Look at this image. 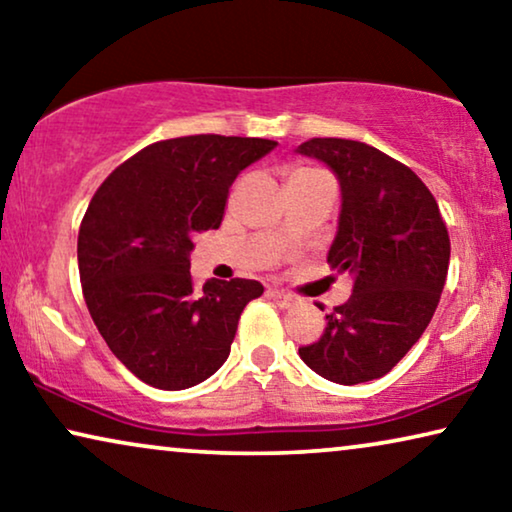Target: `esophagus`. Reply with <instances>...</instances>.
<instances>
[{
    "instance_id": "esophagus-1",
    "label": "esophagus",
    "mask_w": 512,
    "mask_h": 512,
    "mask_svg": "<svg viewBox=\"0 0 512 512\" xmlns=\"http://www.w3.org/2000/svg\"><path fill=\"white\" fill-rule=\"evenodd\" d=\"M270 298L275 300V303L279 305V307H293L298 303V298L296 296H291V293H284V291H270Z\"/></svg>"
}]
</instances>
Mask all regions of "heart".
Segmentation results:
<instances>
[{
    "label": "heart",
    "mask_w": 512,
    "mask_h": 512,
    "mask_svg": "<svg viewBox=\"0 0 512 512\" xmlns=\"http://www.w3.org/2000/svg\"><path fill=\"white\" fill-rule=\"evenodd\" d=\"M312 172H319V170H312V167H298V170H293V174H312Z\"/></svg>",
    "instance_id": "1"
}]
</instances>
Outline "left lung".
Masks as SVG:
<instances>
[{
    "instance_id": "left-lung-1",
    "label": "left lung",
    "mask_w": 512,
    "mask_h": 512,
    "mask_svg": "<svg viewBox=\"0 0 512 512\" xmlns=\"http://www.w3.org/2000/svg\"><path fill=\"white\" fill-rule=\"evenodd\" d=\"M298 153L335 172L342 191L331 268L354 275L324 335L298 354L338 384L387 375L422 338L443 293L450 235L438 202L410 167L354 139L314 137Z\"/></svg>"
}]
</instances>
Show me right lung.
<instances>
[{
	"label": "right lung",
	"mask_w": 512,
	"mask_h": 512,
	"mask_svg": "<svg viewBox=\"0 0 512 512\" xmlns=\"http://www.w3.org/2000/svg\"><path fill=\"white\" fill-rule=\"evenodd\" d=\"M277 142L191 135L146 146L118 165L79 228L88 312L111 352L156 389L179 391L214 375L237 321L263 293L256 279H209L195 291L193 237L219 228L228 188Z\"/></svg>",
	"instance_id": "obj_1"
}]
</instances>
